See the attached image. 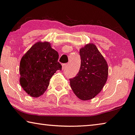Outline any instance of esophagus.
<instances>
[{"instance_id":"34e87169","label":"esophagus","mask_w":135,"mask_h":135,"mask_svg":"<svg viewBox=\"0 0 135 135\" xmlns=\"http://www.w3.org/2000/svg\"><path fill=\"white\" fill-rule=\"evenodd\" d=\"M67 67H68V64H62V70H65Z\"/></svg>"}]
</instances>
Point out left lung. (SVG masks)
<instances>
[{"label": "left lung", "mask_w": 135, "mask_h": 135, "mask_svg": "<svg viewBox=\"0 0 135 135\" xmlns=\"http://www.w3.org/2000/svg\"><path fill=\"white\" fill-rule=\"evenodd\" d=\"M81 59L77 75L70 79L74 93L83 100L91 99L100 93L108 77L107 63L93 44H88L80 49Z\"/></svg>", "instance_id": "1"}]
</instances>
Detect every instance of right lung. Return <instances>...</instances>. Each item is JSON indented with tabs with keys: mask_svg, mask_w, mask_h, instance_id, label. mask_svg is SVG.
<instances>
[{
	"mask_svg": "<svg viewBox=\"0 0 135 135\" xmlns=\"http://www.w3.org/2000/svg\"><path fill=\"white\" fill-rule=\"evenodd\" d=\"M59 55L48 42H37L22 57L20 62V84L31 97L42 95L50 80L57 70H62Z\"/></svg>",
	"mask_w": 135,
	"mask_h": 135,
	"instance_id": "add662e5",
	"label": "right lung"
}]
</instances>
